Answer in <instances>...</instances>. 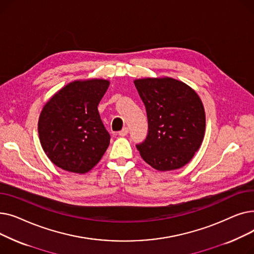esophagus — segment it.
<instances>
[{
  "mask_svg": "<svg viewBox=\"0 0 254 254\" xmlns=\"http://www.w3.org/2000/svg\"><path fill=\"white\" fill-rule=\"evenodd\" d=\"M127 132H128V128H127V127H124L122 130H120V131L118 132V135L124 137V136H127Z\"/></svg>",
  "mask_w": 254,
  "mask_h": 254,
  "instance_id": "1",
  "label": "esophagus"
}]
</instances>
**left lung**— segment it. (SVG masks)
<instances>
[{
  "instance_id": "left-lung-1",
  "label": "left lung",
  "mask_w": 254,
  "mask_h": 254,
  "mask_svg": "<svg viewBox=\"0 0 254 254\" xmlns=\"http://www.w3.org/2000/svg\"><path fill=\"white\" fill-rule=\"evenodd\" d=\"M135 86L148 119V134L137 144L141 157L157 171L180 169L201 146L206 127L197 93L170 77L136 79Z\"/></svg>"
}]
</instances>
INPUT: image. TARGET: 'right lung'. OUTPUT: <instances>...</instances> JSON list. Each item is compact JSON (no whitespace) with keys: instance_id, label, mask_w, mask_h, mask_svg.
Returning a JSON list of instances; mask_svg holds the SVG:
<instances>
[{"instance_id":"add662e5","label":"right lung","mask_w":254,"mask_h":254,"mask_svg":"<svg viewBox=\"0 0 254 254\" xmlns=\"http://www.w3.org/2000/svg\"><path fill=\"white\" fill-rule=\"evenodd\" d=\"M110 82L76 80L45 104L38 122L39 138L50 161L59 168L84 174L95 167L110 143L98 105Z\"/></svg>"}]
</instances>
